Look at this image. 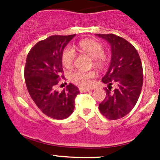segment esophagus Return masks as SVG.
Segmentation results:
<instances>
[{"mask_svg":"<svg viewBox=\"0 0 160 160\" xmlns=\"http://www.w3.org/2000/svg\"><path fill=\"white\" fill-rule=\"evenodd\" d=\"M80 92H88L90 90H91L92 89H85V88H80Z\"/></svg>","mask_w":160,"mask_h":160,"instance_id":"esophagus-1","label":"esophagus"}]
</instances>
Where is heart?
<instances>
[{
    "label": "heart",
    "instance_id": "b5f03b06",
    "mask_svg": "<svg viewBox=\"0 0 160 160\" xmlns=\"http://www.w3.org/2000/svg\"><path fill=\"white\" fill-rule=\"evenodd\" d=\"M79 49L94 59L95 64L102 66L104 63V49L101 43L91 39L82 40L78 44ZM76 58V52L70 46H67L62 54V62L64 67H70ZM96 74L93 71L76 70L70 74V79L72 83L80 87L87 88L91 83V79L94 78Z\"/></svg>",
    "mask_w": 160,
    "mask_h": 160
}]
</instances>
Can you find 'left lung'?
<instances>
[{
    "mask_svg": "<svg viewBox=\"0 0 160 160\" xmlns=\"http://www.w3.org/2000/svg\"><path fill=\"white\" fill-rule=\"evenodd\" d=\"M96 35L108 42L111 48L110 66L102 78L108 83L106 97L99 110L108 119L117 120L128 114L138 101L143 83L142 66L137 50L125 38L114 34Z\"/></svg>",
    "mask_w": 160,
    "mask_h": 160,
    "instance_id": "left-lung-1",
    "label": "left lung"
}]
</instances>
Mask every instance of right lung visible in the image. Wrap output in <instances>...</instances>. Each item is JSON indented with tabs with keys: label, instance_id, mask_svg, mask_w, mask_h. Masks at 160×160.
Returning <instances> with one entry per match:
<instances>
[{
	"label": "right lung",
	"instance_id": "right-lung-1",
	"mask_svg": "<svg viewBox=\"0 0 160 160\" xmlns=\"http://www.w3.org/2000/svg\"><path fill=\"white\" fill-rule=\"evenodd\" d=\"M75 35H52L37 42L27 56L24 70L27 89L37 107L48 117L58 120L71 115L80 92L72 83L61 92L55 90L63 77L62 52Z\"/></svg>",
	"mask_w": 160,
	"mask_h": 160
}]
</instances>
